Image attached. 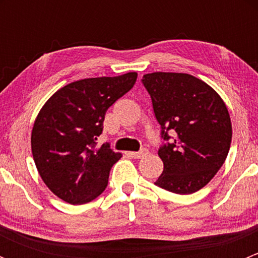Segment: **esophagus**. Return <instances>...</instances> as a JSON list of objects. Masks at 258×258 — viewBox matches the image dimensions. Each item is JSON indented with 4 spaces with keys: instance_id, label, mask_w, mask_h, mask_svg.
Returning a JSON list of instances; mask_svg holds the SVG:
<instances>
[{
    "instance_id": "obj_1",
    "label": "esophagus",
    "mask_w": 258,
    "mask_h": 258,
    "mask_svg": "<svg viewBox=\"0 0 258 258\" xmlns=\"http://www.w3.org/2000/svg\"><path fill=\"white\" fill-rule=\"evenodd\" d=\"M127 155L131 156V157H134V158H142V157H145V156L148 155V150L147 148H142V150L139 151V152H128Z\"/></svg>"
}]
</instances>
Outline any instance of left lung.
<instances>
[{
  "instance_id": "1",
  "label": "left lung",
  "mask_w": 258,
  "mask_h": 258,
  "mask_svg": "<svg viewBox=\"0 0 258 258\" xmlns=\"http://www.w3.org/2000/svg\"><path fill=\"white\" fill-rule=\"evenodd\" d=\"M153 112L170 144L158 150L163 171L157 186L178 195L199 191L215 177L232 139L230 113L221 96L188 74L152 72L142 79Z\"/></svg>"
}]
</instances>
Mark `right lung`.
<instances>
[{"label": "right lung", "mask_w": 258, "mask_h": 258, "mask_svg": "<svg viewBox=\"0 0 258 258\" xmlns=\"http://www.w3.org/2000/svg\"><path fill=\"white\" fill-rule=\"evenodd\" d=\"M137 72L75 81L57 90L35 119L31 148L46 186L71 205L100 196L111 167L122 157L110 145L96 147L106 111L128 92Z\"/></svg>", "instance_id": "1"}]
</instances>
